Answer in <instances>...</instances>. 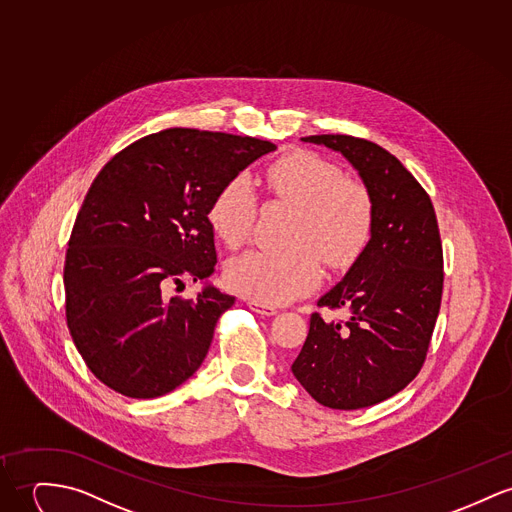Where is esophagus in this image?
<instances>
[{"label": "esophagus", "instance_id": "obj_1", "mask_svg": "<svg viewBox=\"0 0 512 512\" xmlns=\"http://www.w3.org/2000/svg\"><path fill=\"white\" fill-rule=\"evenodd\" d=\"M247 306H249V310L255 312V314L267 315V317L278 314L276 308H273V306H265V304H259V302H253V300L247 302Z\"/></svg>", "mask_w": 512, "mask_h": 512}]
</instances>
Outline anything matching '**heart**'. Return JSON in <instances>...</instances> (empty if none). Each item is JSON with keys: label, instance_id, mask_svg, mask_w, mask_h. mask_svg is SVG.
Segmentation results:
<instances>
[{"label": "heart", "instance_id": "heart-1", "mask_svg": "<svg viewBox=\"0 0 512 512\" xmlns=\"http://www.w3.org/2000/svg\"><path fill=\"white\" fill-rule=\"evenodd\" d=\"M275 198L298 206L286 249H249L226 267L237 294L280 306L314 292L323 278V259L331 269H349L370 243L376 208L370 191L343 169L314 152H292L265 173ZM257 195L247 175L230 179L212 200L208 220L228 247L245 243L257 222Z\"/></svg>", "mask_w": 512, "mask_h": 512}]
</instances>
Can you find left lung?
<instances>
[{"mask_svg":"<svg viewBox=\"0 0 512 512\" xmlns=\"http://www.w3.org/2000/svg\"><path fill=\"white\" fill-rule=\"evenodd\" d=\"M347 159L374 198L368 247L317 302L347 321L310 317L292 374L317 403L362 409L401 392L421 370L442 296V245L433 202L399 159L347 134L306 136Z\"/></svg>","mask_w":512,"mask_h":512,"instance_id":"obj_1","label":"left lung"}]
</instances>
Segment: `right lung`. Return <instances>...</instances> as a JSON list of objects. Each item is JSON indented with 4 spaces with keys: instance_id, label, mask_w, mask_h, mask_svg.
Instances as JSON below:
<instances>
[{
    "instance_id": "add662e5",
    "label": "right lung",
    "mask_w": 512,
    "mask_h": 512,
    "mask_svg": "<svg viewBox=\"0 0 512 512\" xmlns=\"http://www.w3.org/2000/svg\"><path fill=\"white\" fill-rule=\"evenodd\" d=\"M273 142L169 128L118 152L95 177L68 243L66 319L87 368L134 399L169 394L210 349L234 296L208 282L216 267L208 220L218 191ZM191 275L195 301L167 299Z\"/></svg>"
}]
</instances>
